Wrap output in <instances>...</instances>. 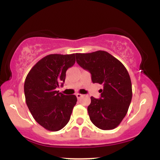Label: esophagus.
Masks as SVG:
<instances>
[{"instance_id": "obj_1", "label": "esophagus", "mask_w": 160, "mask_h": 160, "mask_svg": "<svg viewBox=\"0 0 160 160\" xmlns=\"http://www.w3.org/2000/svg\"><path fill=\"white\" fill-rule=\"evenodd\" d=\"M76 96H77V98H80L82 96V94H80V93H77Z\"/></svg>"}]
</instances>
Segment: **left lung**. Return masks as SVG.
I'll return each instance as SVG.
<instances>
[{"label":"left lung","mask_w":160,"mask_h":160,"mask_svg":"<svg viewBox=\"0 0 160 160\" xmlns=\"http://www.w3.org/2000/svg\"><path fill=\"white\" fill-rule=\"evenodd\" d=\"M77 62L91 74L93 83L102 84L101 97H91L88 106L89 118L102 130L113 129L127 113L132 97V82L127 70L108 52L76 53Z\"/></svg>","instance_id":"1"}]
</instances>
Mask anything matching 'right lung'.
<instances>
[{"label":"right lung","instance_id":"add662e5","mask_svg":"<svg viewBox=\"0 0 160 160\" xmlns=\"http://www.w3.org/2000/svg\"><path fill=\"white\" fill-rule=\"evenodd\" d=\"M76 54H51L31 69L24 84L25 102L34 119L49 131L67 125L77 103L76 95H65L56 89L63 86L66 71L75 63Z\"/></svg>","mask_w":160,"mask_h":160}]
</instances>
